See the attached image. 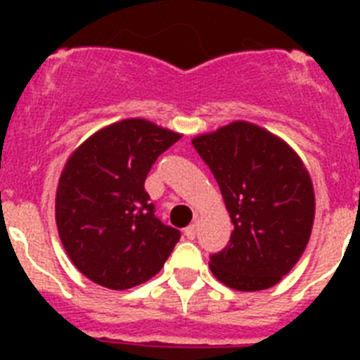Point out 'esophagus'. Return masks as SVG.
Wrapping results in <instances>:
<instances>
[{
	"label": "esophagus",
	"instance_id": "obj_1",
	"mask_svg": "<svg viewBox=\"0 0 360 360\" xmlns=\"http://www.w3.org/2000/svg\"><path fill=\"white\" fill-rule=\"evenodd\" d=\"M196 232H198V224H193V225H189L186 231H184V234H186L187 240H195Z\"/></svg>",
	"mask_w": 360,
	"mask_h": 360
}]
</instances>
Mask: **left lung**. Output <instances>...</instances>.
<instances>
[{
  "mask_svg": "<svg viewBox=\"0 0 360 360\" xmlns=\"http://www.w3.org/2000/svg\"><path fill=\"white\" fill-rule=\"evenodd\" d=\"M218 182L234 231L211 256L218 281L265 290L287 276L310 240L316 195L297 153L256 124L236 120L193 139Z\"/></svg>",
  "mask_w": 360,
  "mask_h": 360,
  "instance_id": "left-lung-1",
  "label": "left lung"
}]
</instances>
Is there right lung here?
I'll list each match as a JSON object with an SVG mask.
<instances>
[{
	"instance_id": "right-lung-1",
	"label": "right lung",
	"mask_w": 360,
	"mask_h": 360,
	"mask_svg": "<svg viewBox=\"0 0 360 360\" xmlns=\"http://www.w3.org/2000/svg\"><path fill=\"white\" fill-rule=\"evenodd\" d=\"M182 135L126 119L86 139L66 160L56 224L72 263L101 287L126 290L157 276L180 231L155 216L144 189L151 165Z\"/></svg>"
}]
</instances>
